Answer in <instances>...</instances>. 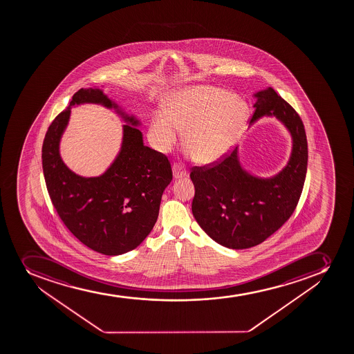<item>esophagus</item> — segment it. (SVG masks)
<instances>
[{
    "mask_svg": "<svg viewBox=\"0 0 354 354\" xmlns=\"http://www.w3.org/2000/svg\"><path fill=\"white\" fill-rule=\"evenodd\" d=\"M186 168L183 167V165L181 164H176L173 165V175H174V179H181V178H185V176H187Z\"/></svg>",
    "mask_w": 354,
    "mask_h": 354,
    "instance_id": "34e87169",
    "label": "esophagus"
}]
</instances>
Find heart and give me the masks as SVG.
<instances>
[{
  "label": "heart",
  "instance_id": "obj_1",
  "mask_svg": "<svg viewBox=\"0 0 354 354\" xmlns=\"http://www.w3.org/2000/svg\"><path fill=\"white\" fill-rule=\"evenodd\" d=\"M167 116L157 115L150 126L158 149L168 151L187 129L185 145L198 164L210 165L227 153L241 136L248 119L245 102L221 88H187L166 105Z\"/></svg>",
  "mask_w": 354,
  "mask_h": 354
}]
</instances>
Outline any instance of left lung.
<instances>
[{"label":"left lung","mask_w":354,"mask_h":354,"mask_svg":"<svg viewBox=\"0 0 354 354\" xmlns=\"http://www.w3.org/2000/svg\"><path fill=\"white\" fill-rule=\"evenodd\" d=\"M250 123L276 116L293 140L283 171L262 179L240 165L238 147L214 164L192 168L195 187L192 210L202 230L219 245L245 249L262 243L293 214L301 196L308 161L305 127L295 109L272 88L255 93Z\"/></svg>","instance_id":"8db88e82"}]
</instances>
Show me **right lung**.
Here are the masks:
<instances>
[{
  "label": "right lung",
  "instance_id": "add662e5",
  "mask_svg": "<svg viewBox=\"0 0 354 354\" xmlns=\"http://www.w3.org/2000/svg\"><path fill=\"white\" fill-rule=\"evenodd\" d=\"M85 102L114 108L127 122L122 150L104 175H75L59 156V140L70 109ZM100 88H81L67 109L53 120L42 144V171L49 197L61 221L86 247L104 255H121L136 248L153 228L161 196L171 183V162L165 154L145 147L136 127Z\"/></svg>",
  "mask_w": 354,
  "mask_h": 354
}]
</instances>
